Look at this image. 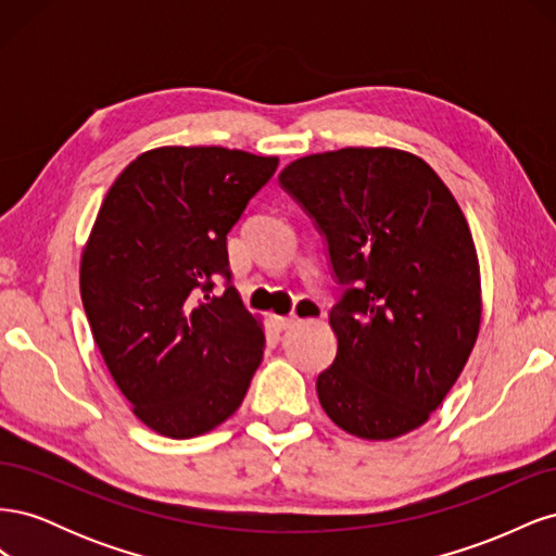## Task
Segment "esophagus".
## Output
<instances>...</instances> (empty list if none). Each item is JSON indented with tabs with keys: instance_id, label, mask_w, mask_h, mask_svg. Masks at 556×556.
Returning a JSON list of instances; mask_svg holds the SVG:
<instances>
[{
	"instance_id": "esophagus-1",
	"label": "esophagus",
	"mask_w": 556,
	"mask_h": 556,
	"mask_svg": "<svg viewBox=\"0 0 556 556\" xmlns=\"http://www.w3.org/2000/svg\"><path fill=\"white\" fill-rule=\"evenodd\" d=\"M299 311H301V315H306V317H317L319 315V308H317V304H313V301H301ZM274 323L280 331L292 329L299 323V315H294V313L292 315H276Z\"/></svg>"
}]
</instances>
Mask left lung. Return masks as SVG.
Returning <instances> with one entry per match:
<instances>
[{
  "label": "left lung",
  "mask_w": 556,
  "mask_h": 556,
  "mask_svg": "<svg viewBox=\"0 0 556 556\" xmlns=\"http://www.w3.org/2000/svg\"><path fill=\"white\" fill-rule=\"evenodd\" d=\"M280 188L323 233L336 357L317 399L348 433L396 439L441 406L480 327V268L466 217L431 166L394 148L292 162Z\"/></svg>",
  "instance_id": "obj_1"
}]
</instances>
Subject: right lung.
Segmentation results:
<instances>
[{
  "mask_svg": "<svg viewBox=\"0 0 556 556\" xmlns=\"http://www.w3.org/2000/svg\"><path fill=\"white\" fill-rule=\"evenodd\" d=\"M276 169L278 157L243 150L157 148L99 208L80 260L83 308L134 415L169 439L223 425L262 362L264 331L231 285L227 233Z\"/></svg>",
  "mask_w": 556,
  "mask_h": 556,
  "instance_id": "add662e5",
  "label": "right lung"
}]
</instances>
